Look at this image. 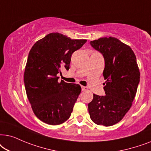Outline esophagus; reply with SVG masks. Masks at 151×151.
Wrapping results in <instances>:
<instances>
[{
	"label": "esophagus",
	"mask_w": 151,
	"mask_h": 151,
	"mask_svg": "<svg viewBox=\"0 0 151 151\" xmlns=\"http://www.w3.org/2000/svg\"><path fill=\"white\" fill-rule=\"evenodd\" d=\"M81 90H82V91H87V90H88V87H86V86H82Z\"/></svg>",
	"instance_id": "34e87169"
}]
</instances>
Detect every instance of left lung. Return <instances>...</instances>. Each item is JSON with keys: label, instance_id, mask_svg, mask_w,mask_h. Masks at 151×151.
Listing matches in <instances>:
<instances>
[{"label": "left lung", "instance_id": "left-lung-1", "mask_svg": "<svg viewBox=\"0 0 151 151\" xmlns=\"http://www.w3.org/2000/svg\"><path fill=\"white\" fill-rule=\"evenodd\" d=\"M103 55L106 80L105 96L93 94L88 104L90 119L97 125L110 126L123 119L135 96L140 73L134 53L130 46L114 37H104L90 42Z\"/></svg>", "mask_w": 151, "mask_h": 151}]
</instances>
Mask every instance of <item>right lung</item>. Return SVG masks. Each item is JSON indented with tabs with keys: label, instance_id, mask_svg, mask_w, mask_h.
<instances>
[{
	"label": "right lung",
	"instance_id": "1",
	"mask_svg": "<svg viewBox=\"0 0 151 151\" xmlns=\"http://www.w3.org/2000/svg\"><path fill=\"white\" fill-rule=\"evenodd\" d=\"M86 41L56 32L46 35L30 50L24 83L34 113L42 122L59 125L71 115L81 88L63 80L59 83L57 74H61V68L69 70L72 53Z\"/></svg>",
	"mask_w": 151,
	"mask_h": 151
}]
</instances>
